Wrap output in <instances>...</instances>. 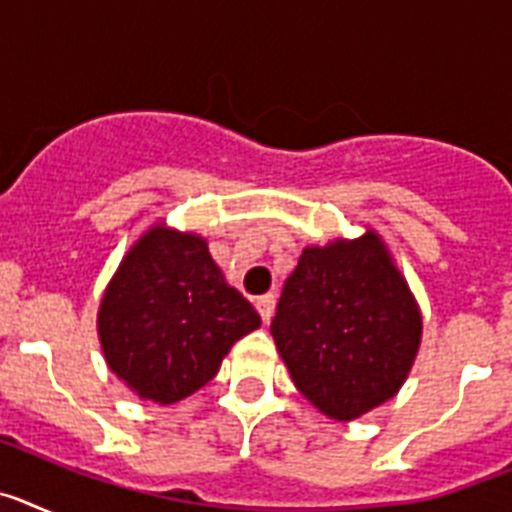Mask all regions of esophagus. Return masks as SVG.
I'll list each match as a JSON object with an SVG mask.
<instances>
[{"mask_svg":"<svg viewBox=\"0 0 512 512\" xmlns=\"http://www.w3.org/2000/svg\"><path fill=\"white\" fill-rule=\"evenodd\" d=\"M274 302H277V297H274V295L256 297V310H259V315H261V320H264V323H269L271 315H274Z\"/></svg>","mask_w":512,"mask_h":512,"instance_id":"esophagus-1","label":"esophagus"}]
</instances>
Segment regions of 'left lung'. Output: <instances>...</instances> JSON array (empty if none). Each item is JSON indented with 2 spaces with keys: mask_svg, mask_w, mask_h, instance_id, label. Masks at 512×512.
<instances>
[{
  "mask_svg": "<svg viewBox=\"0 0 512 512\" xmlns=\"http://www.w3.org/2000/svg\"><path fill=\"white\" fill-rule=\"evenodd\" d=\"M420 312L377 233L305 248L271 336L292 382L336 420L395 397L420 346Z\"/></svg>",
  "mask_w": 512,
  "mask_h": 512,
  "instance_id": "8db88e82",
  "label": "left lung"
}]
</instances>
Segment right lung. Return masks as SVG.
<instances>
[{"label": "right lung", "mask_w": 512, "mask_h": 512, "mask_svg": "<svg viewBox=\"0 0 512 512\" xmlns=\"http://www.w3.org/2000/svg\"><path fill=\"white\" fill-rule=\"evenodd\" d=\"M97 325L112 372L143 400L171 405L205 387L261 318L200 235L153 228L122 259Z\"/></svg>", "instance_id": "right-lung-1"}]
</instances>
